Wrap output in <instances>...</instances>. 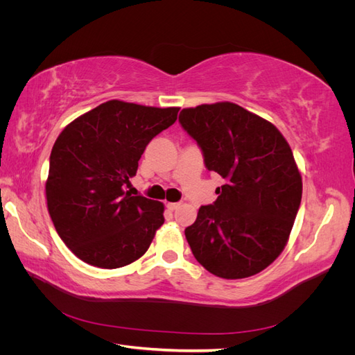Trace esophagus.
Masks as SVG:
<instances>
[{
    "mask_svg": "<svg viewBox=\"0 0 355 355\" xmlns=\"http://www.w3.org/2000/svg\"><path fill=\"white\" fill-rule=\"evenodd\" d=\"M166 206H167V209H168V210L173 211V210H176V209L180 206V202H167Z\"/></svg>",
    "mask_w": 355,
    "mask_h": 355,
    "instance_id": "1",
    "label": "esophagus"
}]
</instances>
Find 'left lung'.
Segmentation results:
<instances>
[{
    "instance_id": "8db88e82",
    "label": "left lung",
    "mask_w": 355,
    "mask_h": 355,
    "mask_svg": "<svg viewBox=\"0 0 355 355\" xmlns=\"http://www.w3.org/2000/svg\"><path fill=\"white\" fill-rule=\"evenodd\" d=\"M179 121L225 179L185 230L192 254L227 280L263 271L284 250L302 198L292 148L272 123L232 102L184 108Z\"/></svg>"
}]
</instances>
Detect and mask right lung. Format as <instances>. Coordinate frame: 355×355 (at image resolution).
Wrapping results in <instances>:
<instances>
[{
    "mask_svg": "<svg viewBox=\"0 0 355 355\" xmlns=\"http://www.w3.org/2000/svg\"><path fill=\"white\" fill-rule=\"evenodd\" d=\"M179 108L108 101L58 136L46 180L47 209L62 241L85 263L114 270L137 261L164 223V204L125 192L146 145Z\"/></svg>",
    "mask_w": 355,
    "mask_h": 355,
    "instance_id": "add662e5",
    "label": "right lung"
}]
</instances>
